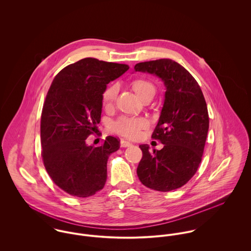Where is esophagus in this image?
Instances as JSON below:
<instances>
[{
	"label": "esophagus",
	"mask_w": 251,
	"mask_h": 251,
	"mask_svg": "<svg viewBox=\"0 0 251 251\" xmlns=\"http://www.w3.org/2000/svg\"><path fill=\"white\" fill-rule=\"evenodd\" d=\"M132 144L130 143V142H128V141H126V140H122L121 141V147L122 148H126V147H129V146H131Z\"/></svg>",
	"instance_id": "34e87169"
}]
</instances>
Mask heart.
<instances>
[{
  "instance_id": "1",
  "label": "heart",
  "mask_w": 251,
  "mask_h": 251,
  "mask_svg": "<svg viewBox=\"0 0 251 251\" xmlns=\"http://www.w3.org/2000/svg\"><path fill=\"white\" fill-rule=\"evenodd\" d=\"M132 89L137 94V96L143 100L147 98L152 97L155 94V87L154 85L143 78L135 79L131 83ZM118 88L115 85L107 87L104 92L102 93V104L104 107H109L113 104L116 96H117ZM147 123L142 118H127L123 117L119 119L114 125V130L126 137L128 138H135L139 135L140 130L146 127Z\"/></svg>"
}]
</instances>
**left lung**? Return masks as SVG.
I'll use <instances>...</instances> for the list:
<instances>
[{"mask_svg": "<svg viewBox=\"0 0 251 251\" xmlns=\"http://www.w3.org/2000/svg\"><path fill=\"white\" fill-rule=\"evenodd\" d=\"M134 71L157 76L166 89L151 135L164 147L151 152L147 144L139 146L143 156L137 176L149 188L163 192L177 189L194 176L202 160L209 130L206 100L193 76L173 60L139 63Z\"/></svg>", "mask_w": 251, "mask_h": 251, "instance_id": "obj_1", "label": "left lung"}]
</instances>
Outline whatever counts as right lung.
Returning a JSON list of instances; mask_svg holds the SVG:
<instances>
[{"mask_svg":"<svg viewBox=\"0 0 251 251\" xmlns=\"http://www.w3.org/2000/svg\"><path fill=\"white\" fill-rule=\"evenodd\" d=\"M128 69L85 58L63 69L50 86L41 113V155L50 178L72 196H92L106 182L108 157L120 142L107 136L94 147L86 139L98 131L108 83Z\"/></svg>","mask_w":251,"mask_h":251,"instance_id":"1","label":"right lung"}]
</instances>
